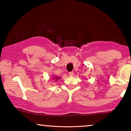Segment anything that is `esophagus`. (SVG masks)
<instances>
[{
	"label": "esophagus",
	"instance_id": "esophagus-1",
	"mask_svg": "<svg viewBox=\"0 0 131 131\" xmlns=\"http://www.w3.org/2000/svg\"><path fill=\"white\" fill-rule=\"evenodd\" d=\"M69 74L70 76H73V75H74V73H73V71H71V72L69 73Z\"/></svg>",
	"mask_w": 131,
	"mask_h": 131
}]
</instances>
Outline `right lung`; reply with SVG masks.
I'll list each match as a JSON object with an SVG mask.
<instances>
[{
  "instance_id": "obj_1",
  "label": "right lung",
  "mask_w": 131,
  "mask_h": 131,
  "mask_svg": "<svg viewBox=\"0 0 131 131\" xmlns=\"http://www.w3.org/2000/svg\"><path fill=\"white\" fill-rule=\"evenodd\" d=\"M61 78H60V77H57V78H53V79H55V80H58V79H60Z\"/></svg>"
}]
</instances>
